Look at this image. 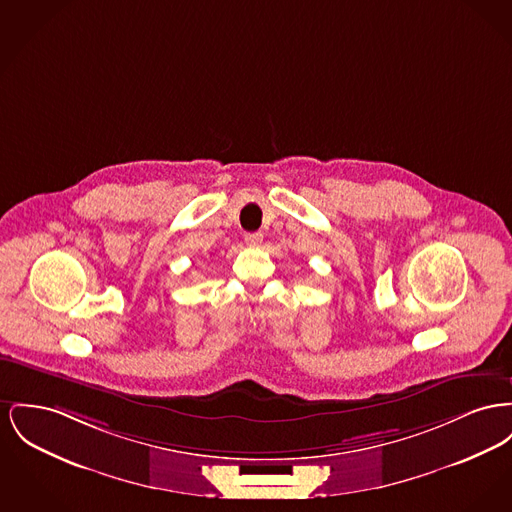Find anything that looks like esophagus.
<instances>
[{"mask_svg":"<svg viewBox=\"0 0 512 512\" xmlns=\"http://www.w3.org/2000/svg\"><path fill=\"white\" fill-rule=\"evenodd\" d=\"M243 241H245V245H249V247H259V245L263 243V234H261V232L245 234V236H243Z\"/></svg>","mask_w":512,"mask_h":512,"instance_id":"34e87169","label":"esophagus"}]
</instances>
